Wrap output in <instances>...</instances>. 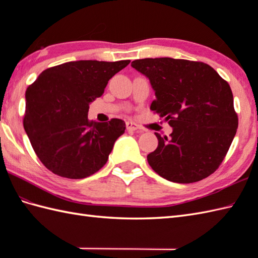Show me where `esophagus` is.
<instances>
[{
    "instance_id": "1",
    "label": "esophagus",
    "mask_w": 258,
    "mask_h": 258,
    "mask_svg": "<svg viewBox=\"0 0 258 258\" xmlns=\"http://www.w3.org/2000/svg\"><path fill=\"white\" fill-rule=\"evenodd\" d=\"M126 128H127V131H136L139 128V125L134 122H131V120H128V122H126Z\"/></svg>"
}]
</instances>
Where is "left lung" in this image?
<instances>
[{
	"mask_svg": "<svg viewBox=\"0 0 258 258\" xmlns=\"http://www.w3.org/2000/svg\"><path fill=\"white\" fill-rule=\"evenodd\" d=\"M132 68L150 80L156 100L151 109L173 127L155 133L157 149L147 155L154 171L174 183H194L221 165L236 134L238 118L228 83L208 64L171 57L142 58Z\"/></svg>",
	"mask_w": 258,
	"mask_h": 258,
	"instance_id": "obj_1",
	"label": "left lung"
}]
</instances>
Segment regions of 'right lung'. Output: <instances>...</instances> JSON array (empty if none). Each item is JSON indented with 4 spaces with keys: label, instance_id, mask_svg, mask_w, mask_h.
Masks as SVG:
<instances>
[{
    "label": "right lung",
    "instance_id": "right-lung-1",
    "mask_svg": "<svg viewBox=\"0 0 258 258\" xmlns=\"http://www.w3.org/2000/svg\"><path fill=\"white\" fill-rule=\"evenodd\" d=\"M74 61L47 69L25 92L24 130L33 150L58 176L80 179L105 165L124 120H89L90 104L103 95L109 79L130 64Z\"/></svg>",
    "mask_w": 258,
    "mask_h": 258
}]
</instances>
